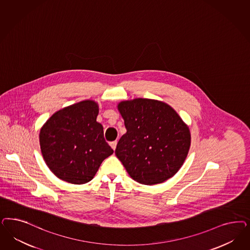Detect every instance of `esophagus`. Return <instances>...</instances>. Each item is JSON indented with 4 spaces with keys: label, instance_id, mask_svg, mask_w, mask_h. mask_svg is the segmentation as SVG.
<instances>
[{
    "label": "esophagus",
    "instance_id": "obj_1",
    "mask_svg": "<svg viewBox=\"0 0 250 250\" xmlns=\"http://www.w3.org/2000/svg\"><path fill=\"white\" fill-rule=\"evenodd\" d=\"M117 144H118V142H117V141H113V142H111V143L109 144L113 150H115V149H116V147H117Z\"/></svg>",
    "mask_w": 250,
    "mask_h": 250
}]
</instances>
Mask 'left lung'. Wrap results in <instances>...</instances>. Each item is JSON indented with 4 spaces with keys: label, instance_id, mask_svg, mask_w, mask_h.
<instances>
[{
    "label": "left lung",
    "instance_id": "1",
    "mask_svg": "<svg viewBox=\"0 0 250 250\" xmlns=\"http://www.w3.org/2000/svg\"><path fill=\"white\" fill-rule=\"evenodd\" d=\"M119 110L127 132L115 153L129 176L141 184L154 185L173 177L190 146V132L170 105L153 99L123 101Z\"/></svg>",
    "mask_w": 250,
    "mask_h": 250
}]
</instances>
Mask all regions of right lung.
I'll list each match as a JSON object with an SVG mask.
<instances>
[{
	"label": "right lung",
	"mask_w": 250,
	"mask_h": 250,
	"mask_svg": "<svg viewBox=\"0 0 250 250\" xmlns=\"http://www.w3.org/2000/svg\"><path fill=\"white\" fill-rule=\"evenodd\" d=\"M97 115L96 102L82 101L53 114L41 129L43 158L62 180L77 185L89 182L114 152Z\"/></svg>",
	"instance_id": "right-lung-1"
}]
</instances>
